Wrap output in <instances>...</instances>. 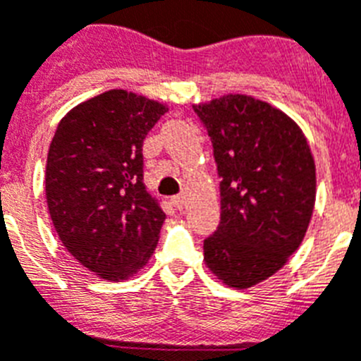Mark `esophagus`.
Returning <instances> with one entry per match:
<instances>
[{"label":"esophagus","mask_w":361,"mask_h":361,"mask_svg":"<svg viewBox=\"0 0 361 361\" xmlns=\"http://www.w3.org/2000/svg\"><path fill=\"white\" fill-rule=\"evenodd\" d=\"M171 202H173V206L177 209H183L184 206H186V197H184V195H175L173 199H171Z\"/></svg>","instance_id":"1"}]
</instances>
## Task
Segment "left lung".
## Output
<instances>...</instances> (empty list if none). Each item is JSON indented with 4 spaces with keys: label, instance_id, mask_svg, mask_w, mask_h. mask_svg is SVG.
<instances>
[{
    "label": "left lung",
    "instance_id": "1",
    "mask_svg": "<svg viewBox=\"0 0 361 361\" xmlns=\"http://www.w3.org/2000/svg\"><path fill=\"white\" fill-rule=\"evenodd\" d=\"M212 139L220 180L219 228L204 260L231 288H251L298 250L314 206L317 175L304 133L247 95L193 106Z\"/></svg>",
    "mask_w": 361,
    "mask_h": 361
}]
</instances>
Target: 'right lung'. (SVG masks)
I'll use <instances>...</instances> for the list:
<instances>
[{"instance_id":"add662e5","label":"right lung","mask_w":361,"mask_h":361,"mask_svg":"<svg viewBox=\"0 0 361 361\" xmlns=\"http://www.w3.org/2000/svg\"><path fill=\"white\" fill-rule=\"evenodd\" d=\"M168 108L110 90L70 110L47 159V204L68 253L104 280L146 266L166 215L146 190L142 142Z\"/></svg>"}]
</instances>
